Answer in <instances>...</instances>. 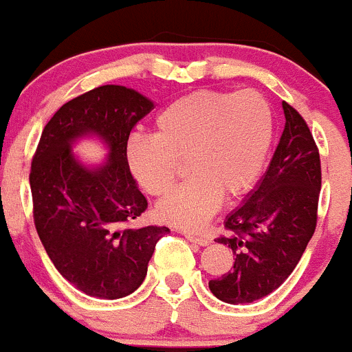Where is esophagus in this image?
I'll use <instances>...</instances> for the list:
<instances>
[{
    "instance_id": "34e87169",
    "label": "esophagus",
    "mask_w": 352,
    "mask_h": 352,
    "mask_svg": "<svg viewBox=\"0 0 352 352\" xmlns=\"http://www.w3.org/2000/svg\"><path fill=\"white\" fill-rule=\"evenodd\" d=\"M184 236H186L191 243H195V245H200V246L210 245V239L205 238V236H197L193 234V232H184Z\"/></svg>"
}]
</instances>
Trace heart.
<instances>
[{"mask_svg":"<svg viewBox=\"0 0 352 352\" xmlns=\"http://www.w3.org/2000/svg\"><path fill=\"white\" fill-rule=\"evenodd\" d=\"M276 137V114L256 90H195L166 104L154 137L133 135L124 161L138 186L152 197L168 193L177 164L188 179L155 207L166 224L200 229L222 198L248 193L265 169Z\"/></svg>","mask_w":352,"mask_h":352,"instance_id":"b5f03b06","label":"heart"}]
</instances>
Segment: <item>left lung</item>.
Instances as JSON below:
<instances>
[{
  "mask_svg": "<svg viewBox=\"0 0 352 352\" xmlns=\"http://www.w3.org/2000/svg\"><path fill=\"white\" fill-rule=\"evenodd\" d=\"M283 109L286 124L265 175L226 217L229 236L217 239L232 250L234 267L208 287L229 305L253 302L283 286L316 228L318 148L301 114L284 100Z\"/></svg>",
  "mask_w": 352,
  "mask_h": 352,
  "instance_id": "8db88e82",
  "label": "left lung"
}]
</instances>
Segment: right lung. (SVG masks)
Returning a JSON list of instances; mask_svg holds the SVG:
<instances>
[{"instance_id": "1", "label": "right lung", "mask_w": 352, "mask_h": 352, "mask_svg": "<svg viewBox=\"0 0 352 352\" xmlns=\"http://www.w3.org/2000/svg\"><path fill=\"white\" fill-rule=\"evenodd\" d=\"M154 107L123 85H102L61 106L44 126L30 169L34 222L58 272L87 296L120 299L140 287L164 226L120 229L147 200L124 161L130 131ZM96 138L107 161L87 165L76 141Z\"/></svg>"}]
</instances>
